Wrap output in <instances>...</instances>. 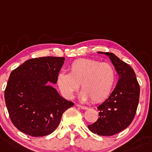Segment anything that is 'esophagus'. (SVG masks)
<instances>
[{
  "label": "esophagus",
  "mask_w": 152,
  "mask_h": 152,
  "mask_svg": "<svg viewBox=\"0 0 152 152\" xmlns=\"http://www.w3.org/2000/svg\"><path fill=\"white\" fill-rule=\"evenodd\" d=\"M76 105L77 107H79V108H81V109H87V107L85 106V105H79V104H76Z\"/></svg>",
  "instance_id": "34e87169"
}]
</instances>
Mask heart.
Masks as SVG:
<instances>
[{
    "mask_svg": "<svg viewBox=\"0 0 152 152\" xmlns=\"http://www.w3.org/2000/svg\"><path fill=\"white\" fill-rule=\"evenodd\" d=\"M116 80L113 65L92 59H79L71 63L69 73L61 72L57 84L63 95L71 98L81 85V100L89 99L92 103L104 100L110 95Z\"/></svg>",
    "mask_w": 152,
    "mask_h": 152,
    "instance_id": "b5f03b06",
    "label": "heart"
}]
</instances>
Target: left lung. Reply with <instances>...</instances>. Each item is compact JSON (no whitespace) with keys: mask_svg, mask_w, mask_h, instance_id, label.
I'll use <instances>...</instances> for the list:
<instances>
[{"mask_svg":"<svg viewBox=\"0 0 152 152\" xmlns=\"http://www.w3.org/2000/svg\"><path fill=\"white\" fill-rule=\"evenodd\" d=\"M108 56L119 74L116 87L108 98L97 107V120L88 125L93 133L111 136L127 128L136 114L140 86L134 70L111 52H98Z\"/></svg>","mask_w":152,"mask_h":152,"instance_id":"left-lung-1","label":"left lung"}]
</instances>
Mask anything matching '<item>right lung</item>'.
Returning a JSON list of instances; mask_svg holds the SVG:
<instances>
[{"instance_id": "right-lung-1", "label": "right lung", "mask_w": 152, "mask_h": 152, "mask_svg": "<svg viewBox=\"0 0 152 152\" xmlns=\"http://www.w3.org/2000/svg\"><path fill=\"white\" fill-rule=\"evenodd\" d=\"M65 57L27 60L12 71L4 92L9 117L19 130L33 137L53 132L62 115L73 105L50 86L56 84Z\"/></svg>"}]
</instances>
